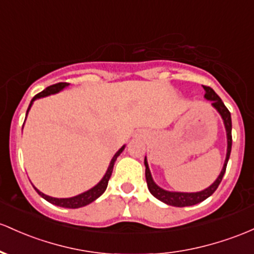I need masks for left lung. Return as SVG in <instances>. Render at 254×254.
Wrapping results in <instances>:
<instances>
[{"instance_id": "8db88e82", "label": "left lung", "mask_w": 254, "mask_h": 254, "mask_svg": "<svg viewBox=\"0 0 254 254\" xmlns=\"http://www.w3.org/2000/svg\"><path fill=\"white\" fill-rule=\"evenodd\" d=\"M205 89V95L204 97L207 101H211V106L219 113V116L222 117L223 123H224L225 132H227V155H225L224 164H223V168L221 174L218 175V177L216 178V181L207 188H205L204 190L200 191H193V193H187V191H171L166 190V189L159 187L157 183L153 180L152 174H150V170L148 166V161H147V157H144V166H146V181L147 186H148V190L150 194L154 197H157L158 200L163 201L164 204L170 205V206H176V207H186V206H193L199 204V202L204 201L207 199L208 196H211L216 189L218 188L219 183L222 182V178L225 174V169H227L228 160H229L230 152H231V116L230 112L228 111V108L225 107V105L223 104L221 97L214 93V90L210 86H204Z\"/></svg>"}]
</instances>
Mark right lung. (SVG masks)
Masks as SVG:
<instances>
[{"instance_id":"add662e5","label":"right lung","mask_w":254,"mask_h":254,"mask_svg":"<svg viewBox=\"0 0 254 254\" xmlns=\"http://www.w3.org/2000/svg\"><path fill=\"white\" fill-rule=\"evenodd\" d=\"M68 85H69L68 83H58V84L48 86V88L44 89L42 93L37 94V95H36L31 100V102H30V106H29V108H27V112H26V117H27V113H29V111L31 110V106L33 105V102H35L36 100L42 99V97H47L49 95H54V94H58L59 91L64 90V89H65L66 86H68ZM124 149H125V144L122 147L121 149L118 150V152L116 153V154L113 155L112 160H111L110 165H108V168H107V171H106L104 177L101 178V181H100L97 185L94 186L93 188L89 189V190L83 191V193L76 195V196H72V197H53V196H49V195L42 193V191L38 190V189L36 188L35 186H33V188H35V190L37 191V193L40 194L44 200H47V201L50 202V204H53V205L60 206V207L79 208V207H83V206L91 204L93 201H95L97 197H100L102 194L105 193L106 188H107V185H108V181H110L111 175H112L114 163H116L117 158H118L119 155L122 154L123 150H124Z\"/></svg>"}]
</instances>
